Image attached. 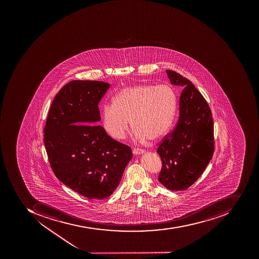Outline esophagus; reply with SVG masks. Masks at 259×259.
<instances>
[{
  "label": "esophagus",
  "mask_w": 259,
  "mask_h": 259,
  "mask_svg": "<svg viewBox=\"0 0 259 259\" xmlns=\"http://www.w3.org/2000/svg\"><path fill=\"white\" fill-rule=\"evenodd\" d=\"M143 153H144V151L141 149L135 148L133 150V154H136V155H140V154H143Z\"/></svg>",
  "instance_id": "esophagus-1"
}]
</instances>
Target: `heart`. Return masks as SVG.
Segmentation results:
<instances>
[{"label":"heart","mask_w":259,"mask_h":259,"mask_svg":"<svg viewBox=\"0 0 259 259\" xmlns=\"http://www.w3.org/2000/svg\"><path fill=\"white\" fill-rule=\"evenodd\" d=\"M177 96L167 84H138L118 93L112 105L103 107L102 126L116 140H124L135 129L137 141L159 140L169 132L176 112Z\"/></svg>","instance_id":"obj_1"}]
</instances>
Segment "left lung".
I'll return each mask as SVG.
<instances>
[{
  "instance_id": "left-lung-1",
  "label": "left lung",
  "mask_w": 259,
  "mask_h": 259,
  "mask_svg": "<svg viewBox=\"0 0 259 259\" xmlns=\"http://www.w3.org/2000/svg\"><path fill=\"white\" fill-rule=\"evenodd\" d=\"M166 73L171 84L183 91L178 124L157 151L162 161L158 180L169 190L180 191L195 183L211 161L214 123L207 101L194 84L176 72Z\"/></svg>"
}]
</instances>
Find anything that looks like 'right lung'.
<instances>
[{"instance_id": "right-lung-1", "label": "right lung", "mask_w": 259, "mask_h": 259, "mask_svg": "<svg viewBox=\"0 0 259 259\" xmlns=\"http://www.w3.org/2000/svg\"><path fill=\"white\" fill-rule=\"evenodd\" d=\"M109 87L104 81L81 80L66 84L55 96L44 131L55 176L94 200L112 194L132 158L130 147L96 125L101 121L98 104Z\"/></svg>"}]
</instances>
